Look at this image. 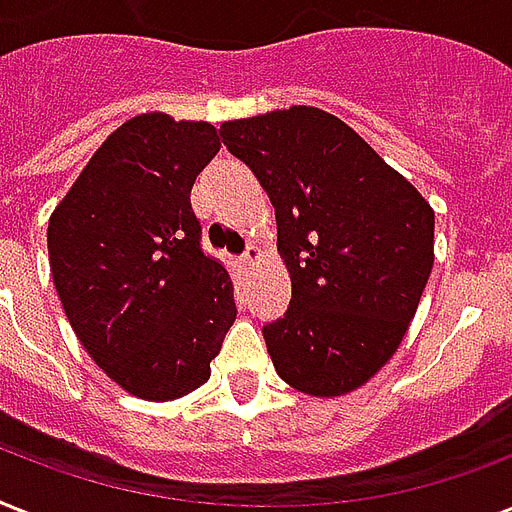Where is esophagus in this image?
Segmentation results:
<instances>
[{"label": "esophagus", "mask_w": 512, "mask_h": 512, "mask_svg": "<svg viewBox=\"0 0 512 512\" xmlns=\"http://www.w3.org/2000/svg\"><path fill=\"white\" fill-rule=\"evenodd\" d=\"M260 257H263V255H260V249H257L255 244H249L247 252L241 255V260H244L247 265H257V263H260Z\"/></svg>", "instance_id": "obj_1"}]
</instances>
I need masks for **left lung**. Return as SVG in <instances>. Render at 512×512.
Returning a JSON list of instances; mask_svg holds the SVG:
<instances>
[{
    "label": "left lung",
    "mask_w": 512,
    "mask_h": 512,
    "mask_svg": "<svg viewBox=\"0 0 512 512\" xmlns=\"http://www.w3.org/2000/svg\"><path fill=\"white\" fill-rule=\"evenodd\" d=\"M260 180L292 279L263 327L273 366L308 396L361 388L388 364L433 268V209L337 116L311 106L220 124Z\"/></svg>",
    "instance_id": "1"
}]
</instances>
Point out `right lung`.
Returning a JSON list of instances; mask_svg holds the SVG:
<instances>
[{
	"label": "right lung",
	"instance_id": "add662e5",
	"mask_svg": "<svg viewBox=\"0 0 512 512\" xmlns=\"http://www.w3.org/2000/svg\"><path fill=\"white\" fill-rule=\"evenodd\" d=\"M217 151L212 124L135 116L92 154L47 225L52 281L76 337L146 401L204 385L236 319L231 276L201 249L191 207Z\"/></svg>",
	"mask_w": 512,
	"mask_h": 512
}]
</instances>
